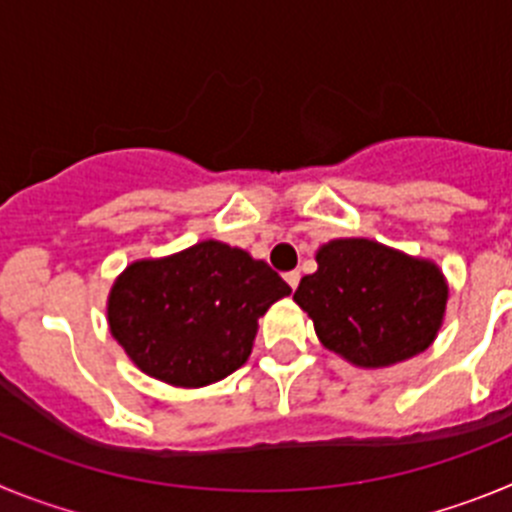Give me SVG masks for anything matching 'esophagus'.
Listing matches in <instances>:
<instances>
[{"instance_id": "1", "label": "esophagus", "mask_w": 512, "mask_h": 512, "mask_svg": "<svg viewBox=\"0 0 512 512\" xmlns=\"http://www.w3.org/2000/svg\"><path fill=\"white\" fill-rule=\"evenodd\" d=\"M284 282L292 289H297V284H300V271H287V274H284Z\"/></svg>"}]
</instances>
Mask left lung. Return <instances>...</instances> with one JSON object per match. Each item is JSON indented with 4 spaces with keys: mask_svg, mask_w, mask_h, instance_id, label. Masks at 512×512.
I'll use <instances>...</instances> for the list:
<instances>
[{
    "mask_svg": "<svg viewBox=\"0 0 512 512\" xmlns=\"http://www.w3.org/2000/svg\"><path fill=\"white\" fill-rule=\"evenodd\" d=\"M295 302L320 343L366 369L392 366L431 346L443 323L449 284L433 261L369 238L330 241L315 253Z\"/></svg>",
    "mask_w": 512,
    "mask_h": 512,
    "instance_id": "left-lung-1",
    "label": "left lung"
}]
</instances>
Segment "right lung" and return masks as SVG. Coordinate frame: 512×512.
<instances>
[{
    "instance_id": "add662e5",
    "label": "right lung",
    "mask_w": 512,
    "mask_h": 512,
    "mask_svg": "<svg viewBox=\"0 0 512 512\" xmlns=\"http://www.w3.org/2000/svg\"><path fill=\"white\" fill-rule=\"evenodd\" d=\"M289 292L266 261L202 241L130 264L112 284L107 320L140 372L174 387H205L246 364L259 318Z\"/></svg>"
}]
</instances>
